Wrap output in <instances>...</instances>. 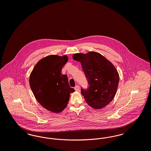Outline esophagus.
Returning <instances> with one entry per match:
<instances>
[{
  "label": "esophagus",
  "instance_id": "34e87169",
  "mask_svg": "<svg viewBox=\"0 0 151 151\" xmlns=\"http://www.w3.org/2000/svg\"><path fill=\"white\" fill-rule=\"evenodd\" d=\"M74 89H75V90L76 91H79V90H80V86H76L74 88Z\"/></svg>",
  "mask_w": 151,
  "mask_h": 151
}]
</instances>
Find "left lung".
<instances>
[{"label": "left lung", "instance_id": "8db88e82", "mask_svg": "<svg viewBox=\"0 0 151 151\" xmlns=\"http://www.w3.org/2000/svg\"><path fill=\"white\" fill-rule=\"evenodd\" d=\"M72 58L81 63L88 82L87 89H81L86 103L96 109L108 105L114 99L119 83V74L114 65L94 51L75 54Z\"/></svg>", "mask_w": 151, "mask_h": 151}]
</instances>
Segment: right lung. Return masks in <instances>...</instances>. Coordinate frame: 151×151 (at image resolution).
Listing matches in <instances>:
<instances>
[{"label": "right lung", "mask_w": 151, "mask_h": 151, "mask_svg": "<svg viewBox=\"0 0 151 151\" xmlns=\"http://www.w3.org/2000/svg\"><path fill=\"white\" fill-rule=\"evenodd\" d=\"M68 61L65 55H51L40 60L31 72L29 84L37 101L43 108L53 113H59L66 108L71 88L67 76L61 73Z\"/></svg>", "instance_id": "right-lung-1"}]
</instances>
